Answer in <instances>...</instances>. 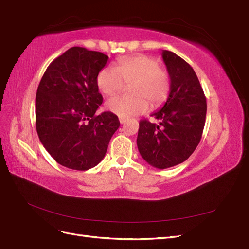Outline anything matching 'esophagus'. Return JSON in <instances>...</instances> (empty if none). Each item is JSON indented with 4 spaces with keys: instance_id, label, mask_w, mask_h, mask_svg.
<instances>
[{
    "instance_id": "esophagus-1",
    "label": "esophagus",
    "mask_w": 249,
    "mask_h": 249,
    "mask_svg": "<svg viewBox=\"0 0 249 249\" xmlns=\"http://www.w3.org/2000/svg\"><path fill=\"white\" fill-rule=\"evenodd\" d=\"M119 122H120V124H124L126 122V120H125L124 118H119Z\"/></svg>"
}]
</instances>
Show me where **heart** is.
<instances>
[{
  "label": "heart",
  "mask_w": 249,
  "mask_h": 249,
  "mask_svg": "<svg viewBox=\"0 0 249 249\" xmlns=\"http://www.w3.org/2000/svg\"><path fill=\"white\" fill-rule=\"evenodd\" d=\"M125 84L131 85L134 96H114L106 103L107 109L120 118L143 114L149 109V103L159 107L170 92L168 71L159 66V61L147 55H134L120 58L116 69L106 66L96 77L100 91L112 95L122 91Z\"/></svg>",
  "instance_id": "heart-1"
}]
</instances>
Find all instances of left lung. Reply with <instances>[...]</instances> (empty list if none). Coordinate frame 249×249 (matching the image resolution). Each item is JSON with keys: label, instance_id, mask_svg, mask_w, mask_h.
<instances>
[{"label": "left lung", "instance_id": "left-lung-1", "mask_svg": "<svg viewBox=\"0 0 249 249\" xmlns=\"http://www.w3.org/2000/svg\"><path fill=\"white\" fill-rule=\"evenodd\" d=\"M170 77V92L163 108L140 120L137 146L152 166L165 169L183 163L198 145L205 126L207 101L196 73L184 59L162 52Z\"/></svg>", "mask_w": 249, "mask_h": 249}]
</instances>
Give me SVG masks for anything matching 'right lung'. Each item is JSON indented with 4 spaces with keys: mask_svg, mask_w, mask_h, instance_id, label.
<instances>
[{
    "mask_svg": "<svg viewBox=\"0 0 249 249\" xmlns=\"http://www.w3.org/2000/svg\"><path fill=\"white\" fill-rule=\"evenodd\" d=\"M109 57L73 47L43 73L35 100L36 131L57 163L74 170L96 166L119 127L112 112L94 115L103 103L96 77Z\"/></svg>",
    "mask_w": 249,
    "mask_h": 249,
    "instance_id": "1",
    "label": "right lung"
}]
</instances>
